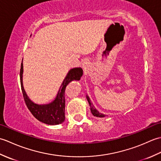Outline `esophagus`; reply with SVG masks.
<instances>
[{
  "label": "esophagus",
  "instance_id": "obj_1",
  "mask_svg": "<svg viewBox=\"0 0 161 161\" xmlns=\"http://www.w3.org/2000/svg\"><path fill=\"white\" fill-rule=\"evenodd\" d=\"M87 65H88V62H87V61H84V62L82 64V66H83V68H86V66H87Z\"/></svg>",
  "mask_w": 161,
  "mask_h": 161
}]
</instances>
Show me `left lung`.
<instances>
[{"mask_svg":"<svg viewBox=\"0 0 161 161\" xmlns=\"http://www.w3.org/2000/svg\"><path fill=\"white\" fill-rule=\"evenodd\" d=\"M86 98H87V100H88V103H89L90 107H91V113H92V114H93L94 116H96V117H100V118H103V117H104L105 115L102 114H100V113H99V112L96 110V109H95V108L94 106L93 105V104H92L91 102V100H90L89 97H88L87 96Z\"/></svg>","mask_w":161,"mask_h":161,"instance_id":"left-lung-1","label":"left lung"}]
</instances>
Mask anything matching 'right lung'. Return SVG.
Returning <instances> with one entry per match:
<instances>
[{"mask_svg": "<svg viewBox=\"0 0 161 161\" xmlns=\"http://www.w3.org/2000/svg\"><path fill=\"white\" fill-rule=\"evenodd\" d=\"M23 63L20 66V86L23 93L24 101L30 111L39 121L47 125H55L62 123L65 119V90L67 85L71 81L80 80L83 75V70L81 68H75L71 69L61 84L57 96L53 102L45 105L36 104L30 100L24 90L23 86Z\"/></svg>", "mask_w": 161, "mask_h": 161, "instance_id": "add662e5", "label": "right lung"}]
</instances>
